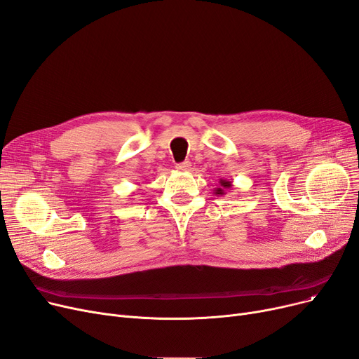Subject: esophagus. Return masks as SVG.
<instances>
[{"mask_svg": "<svg viewBox=\"0 0 359 359\" xmlns=\"http://www.w3.org/2000/svg\"><path fill=\"white\" fill-rule=\"evenodd\" d=\"M176 168H177L179 171H188V170L191 168V163H189V161L179 163V164H176Z\"/></svg>", "mask_w": 359, "mask_h": 359, "instance_id": "34e87169", "label": "esophagus"}]
</instances>
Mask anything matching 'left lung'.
Wrapping results in <instances>:
<instances>
[{
	"label": "left lung",
	"mask_w": 359,
	"mask_h": 359,
	"mask_svg": "<svg viewBox=\"0 0 359 359\" xmlns=\"http://www.w3.org/2000/svg\"><path fill=\"white\" fill-rule=\"evenodd\" d=\"M220 186H218V188L214 191V194L217 195V196H223V195H226V189H230L231 188V182L230 180H224V179H220Z\"/></svg>",
	"instance_id": "obj_1"
}]
</instances>
